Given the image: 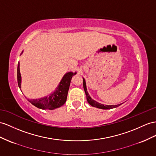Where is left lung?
<instances>
[{
	"label": "left lung",
	"mask_w": 156,
	"mask_h": 156,
	"mask_svg": "<svg viewBox=\"0 0 156 156\" xmlns=\"http://www.w3.org/2000/svg\"><path fill=\"white\" fill-rule=\"evenodd\" d=\"M83 90H84L85 93H86L87 101L91 106L97 107V108L101 109H111L113 108H115V107H117L122 104V103H121V104H118V105H103V104H101V103H100L95 101V100H94V99H91V98L88 92H87L86 84V81H85V79L83 78Z\"/></svg>",
	"instance_id": "8db88e82"
}]
</instances>
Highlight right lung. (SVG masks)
Segmentation results:
<instances>
[{
	"instance_id": "right-lung-1",
	"label": "right lung",
	"mask_w": 156,
	"mask_h": 156,
	"mask_svg": "<svg viewBox=\"0 0 156 156\" xmlns=\"http://www.w3.org/2000/svg\"><path fill=\"white\" fill-rule=\"evenodd\" d=\"M23 51L22 52L21 55ZM76 74V72H75V73H73V72L66 73L64 75L57 88L53 93L50 94V95L38 99H27V101L37 108L41 109L53 110L61 107L65 104L66 101L68 91L69 90L72 77ZM17 79L18 86L20 89L21 90L22 77L20 71V62L18 64Z\"/></svg>"
}]
</instances>
